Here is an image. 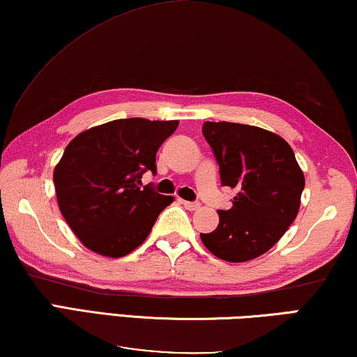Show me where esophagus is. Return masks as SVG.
Masks as SVG:
<instances>
[{
    "label": "esophagus",
    "instance_id": "esophagus-1",
    "mask_svg": "<svg viewBox=\"0 0 357 357\" xmlns=\"http://www.w3.org/2000/svg\"><path fill=\"white\" fill-rule=\"evenodd\" d=\"M183 205H184L185 209H189V211H195V209L200 208V203H197V202H185V200H183Z\"/></svg>",
    "mask_w": 357,
    "mask_h": 357
}]
</instances>
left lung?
<instances>
[{
  "mask_svg": "<svg viewBox=\"0 0 357 357\" xmlns=\"http://www.w3.org/2000/svg\"><path fill=\"white\" fill-rule=\"evenodd\" d=\"M203 135L219 163L222 185L235 189L230 209H219L218 229L203 245L227 262H248L280 241L296 219L303 172L286 139L234 122H205Z\"/></svg>",
  "mask_w": 357,
  "mask_h": 357,
  "instance_id": "left-lung-1",
  "label": "left lung"
}]
</instances>
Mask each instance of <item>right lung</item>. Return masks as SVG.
<instances>
[{"mask_svg":"<svg viewBox=\"0 0 357 357\" xmlns=\"http://www.w3.org/2000/svg\"><path fill=\"white\" fill-rule=\"evenodd\" d=\"M178 121L117 119L92 127L66 146L54 169L56 202L65 220L90 251L122 257L143 243L174 199L141 178L155 173V154Z\"/></svg>","mask_w":357,"mask_h":357,"instance_id":"add662e5","label":"right lung"}]
</instances>
